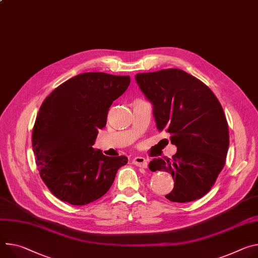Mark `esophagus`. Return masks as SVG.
<instances>
[{"instance_id":"1","label":"esophagus","mask_w":258,"mask_h":258,"mask_svg":"<svg viewBox=\"0 0 258 258\" xmlns=\"http://www.w3.org/2000/svg\"><path fill=\"white\" fill-rule=\"evenodd\" d=\"M132 162L134 163L135 166L140 167V168H143V169H146L147 166H148L147 159L145 157H142V156H136V157H134Z\"/></svg>"}]
</instances>
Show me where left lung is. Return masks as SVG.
<instances>
[{"instance_id": "left-lung-1", "label": "left lung", "mask_w": 258, "mask_h": 258, "mask_svg": "<svg viewBox=\"0 0 258 258\" xmlns=\"http://www.w3.org/2000/svg\"><path fill=\"white\" fill-rule=\"evenodd\" d=\"M135 79L152 104L159 132L171 135L177 147L172 159L153 158L152 172L172 175L171 202L187 203L204 197L224 167L229 145L223 109L206 84L179 69L136 74Z\"/></svg>"}]
</instances>
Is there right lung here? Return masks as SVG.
I'll return each mask as SVG.
<instances>
[{"label": "right lung", "mask_w": 258, "mask_h": 258, "mask_svg": "<svg viewBox=\"0 0 258 258\" xmlns=\"http://www.w3.org/2000/svg\"><path fill=\"white\" fill-rule=\"evenodd\" d=\"M130 76L79 74L56 87L43 102L33 130V150L40 176L60 201L83 206L103 197L126 156L109 157L92 148L106 126L113 101Z\"/></svg>", "instance_id": "right-lung-1"}]
</instances>
